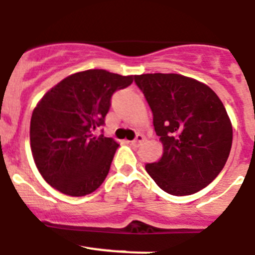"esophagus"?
Returning <instances> with one entry per match:
<instances>
[{
  "label": "esophagus",
  "instance_id": "1",
  "mask_svg": "<svg viewBox=\"0 0 255 255\" xmlns=\"http://www.w3.org/2000/svg\"><path fill=\"white\" fill-rule=\"evenodd\" d=\"M143 139H144V137L138 133V134H137V136H136V138H134L132 141V144H133V146H136V147H137V146H139V144H141L142 142H143Z\"/></svg>",
  "mask_w": 255,
  "mask_h": 255
}]
</instances>
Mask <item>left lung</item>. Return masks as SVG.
Here are the masks:
<instances>
[{"mask_svg":"<svg viewBox=\"0 0 255 255\" xmlns=\"http://www.w3.org/2000/svg\"><path fill=\"white\" fill-rule=\"evenodd\" d=\"M153 116L162 143L160 160L146 164L155 183L173 196L207 187L224 169L233 144V127L215 91L176 73L134 76Z\"/></svg>","mask_w":255,"mask_h":255,"instance_id":"left-lung-1","label":"left lung"}]
</instances>
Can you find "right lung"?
<instances>
[{
    "label": "right lung",
    "instance_id": "obj_1",
    "mask_svg": "<svg viewBox=\"0 0 255 255\" xmlns=\"http://www.w3.org/2000/svg\"><path fill=\"white\" fill-rule=\"evenodd\" d=\"M132 82L133 76L88 70L66 77L43 96L31 116L30 146L48 184L72 197L103 184L119 144L95 132L105 125L113 94Z\"/></svg>",
    "mask_w": 255,
    "mask_h": 255
}]
</instances>
